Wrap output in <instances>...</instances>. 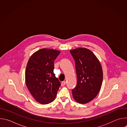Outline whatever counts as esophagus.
Returning <instances> with one entry per match:
<instances>
[{
  "instance_id": "obj_1",
  "label": "esophagus",
  "mask_w": 127,
  "mask_h": 127,
  "mask_svg": "<svg viewBox=\"0 0 127 127\" xmlns=\"http://www.w3.org/2000/svg\"><path fill=\"white\" fill-rule=\"evenodd\" d=\"M66 82L65 81H62V82H61V86H64L66 84Z\"/></svg>"
}]
</instances>
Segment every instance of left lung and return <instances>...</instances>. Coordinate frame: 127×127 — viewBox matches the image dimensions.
<instances>
[{
	"label": "left lung",
	"instance_id": "8db88e82",
	"mask_svg": "<svg viewBox=\"0 0 127 127\" xmlns=\"http://www.w3.org/2000/svg\"><path fill=\"white\" fill-rule=\"evenodd\" d=\"M75 62L77 85L72 90L77 102L85 104L94 99L99 93L103 79L99 61L90 50L78 48L70 51Z\"/></svg>",
	"mask_w": 127,
	"mask_h": 127
}]
</instances>
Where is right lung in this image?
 Here are the masks:
<instances>
[{
	"label": "right lung",
	"instance_id": "1",
	"mask_svg": "<svg viewBox=\"0 0 127 127\" xmlns=\"http://www.w3.org/2000/svg\"><path fill=\"white\" fill-rule=\"evenodd\" d=\"M60 51L41 49L30 57L26 70V83L35 100L42 104L55 99L61 83L54 73V62Z\"/></svg>",
	"mask_w": 127,
	"mask_h": 127
}]
</instances>
